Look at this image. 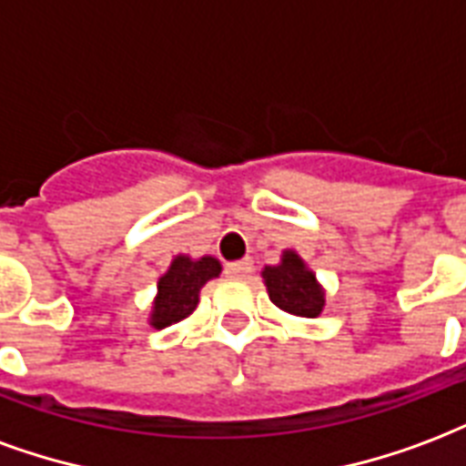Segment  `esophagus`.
Segmentation results:
<instances>
[{
    "mask_svg": "<svg viewBox=\"0 0 466 466\" xmlns=\"http://www.w3.org/2000/svg\"><path fill=\"white\" fill-rule=\"evenodd\" d=\"M252 272V259H238V262H228L226 265V274L230 279H243Z\"/></svg>",
    "mask_w": 466,
    "mask_h": 466,
    "instance_id": "obj_1",
    "label": "esophagus"
}]
</instances>
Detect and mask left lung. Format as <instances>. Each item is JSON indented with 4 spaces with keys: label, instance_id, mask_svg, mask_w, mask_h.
I'll use <instances>...</instances> for the list:
<instances>
[{
    "label": "left lung",
    "instance_id": "1",
    "mask_svg": "<svg viewBox=\"0 0 466 466\" xmlns=\"http://www.w3.org/2000/svg\"><path fill=\"white\" fill-rule=\"evenodd\" d=\"M269 301L289 316L316 319L326 309V289L297 250H282L277 265L262 267Z\"/></svg>",
    "mask_w": 466,
    "mask_h": 466
}]
</instances>
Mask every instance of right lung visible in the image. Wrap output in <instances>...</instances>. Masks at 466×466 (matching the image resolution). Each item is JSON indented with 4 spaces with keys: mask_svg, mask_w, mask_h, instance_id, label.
I'll use <instances>...</instances> for the list:
<instances>
[{
    "mask_svg": "<svg viewBox=\"0 0 466 466\" xmlns=\"http://www.w3.org/2000/svg\"><path fill=\"white\" fill-rule=\"evenodd\" d=\"M221 269V262L214 255H204V258H189L182 252L175 255L167 272L157 279V294L150 306L147 326L160 330V328L175 326L179 320L189 319L194 309L199 306L204 284L216 279Z\"/></svg>",
    "mask_w": 466,
    "mask_h": 466,
    "instance_id": "add662e5",
    "label": "right lung"
}]
</instances>
